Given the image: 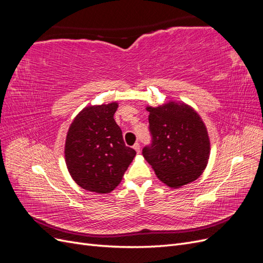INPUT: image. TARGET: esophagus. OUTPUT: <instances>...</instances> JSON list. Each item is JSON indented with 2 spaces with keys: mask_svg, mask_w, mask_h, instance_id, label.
<instances>
[{
  "mask_svg": "<svg viewBox=\"0 0 263 263\" xmlns=\"http://www.w3.org/2000/svg\"><path fill=\"white\" fill-rule=\"evenodd\" d=\"M134 149L137 151V153H140V145H139V142H136V144L134 145Z\"/></svg>",
  "mask_w": 263,
  "mask_h": 263,
  "instance_id": "esophagus-1",
  "label": "esophagus"
}]
</instances>
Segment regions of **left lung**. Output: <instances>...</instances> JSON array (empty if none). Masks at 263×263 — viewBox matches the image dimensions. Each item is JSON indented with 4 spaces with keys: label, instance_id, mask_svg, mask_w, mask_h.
<instances>
[{
    "label": "left lung",
    "instance_id": "obj_1",
    "mask_svg": "<svg viewBox=\"0 0 263 263\" xmlns=\"http://www.w3.org/2000/svg\"><path fill=\"white\" fill-rule=\"evenodd\" d=\"M147 110L151 142L142 156L158 179L174 189L196 180L210 157L209 135L200 115L174 102Z\"/></svg>",
    "mask_w": 263,
    "mask_h": 263
}]
</instances>
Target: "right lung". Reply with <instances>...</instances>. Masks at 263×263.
I'll use <instances>...</instances> for the list:
<instances>
[{
	"mask_svg": "<svg viewBox=\"0 0 263 263\" xmlns=\"http://www.w3.org/2000/svg\"><path fill=\"white\" fill-rule=\"evenodd\" d=\"M117 103L87 106L71 124L66 139V163L82 189L109 193L121 183L136 156L127 147L114 119Z\"/></svg>",
	"mask_w": 263,
	"mask_h": 263,
	"instance_id": "right-lung-1",
	"label": "right lung"
}]
</instances>
